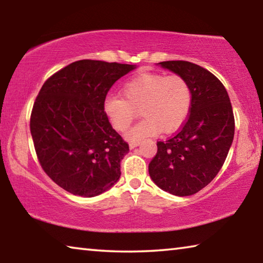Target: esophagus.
Returning <instances> with one entry per match:
<instances>
[{
	"label": "esophagus",
	"mask_w": 263,
	"mask_h": 263,
	"mask_svg": "<svg viewBox=\"0 0 263 263\" xmlns=\"http://www.w3.org/2000/svg\"><path fill=\"white\" fill-rule=\"evenodd\" d=\"M139 145V141H131L130 142V148H135L137 146Z\"/></svg>",
	"instance_id": "obj_1"
}]
</instances>
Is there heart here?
Segmentation results:
<instances>
[{
	"instance_id": "1",
	"label": "heart",
	"mask_w": 263,
	"mask_h": 263,
	"mask_svg": "<svg viewBox=\"0 0 263 263\" xmlns=\"http://www.w3.org/2000/svg\"><path fill=\"white\" fill-rule=\"evenodd\" d=\"M123 95H108L103 109L116 130L126 131L140 110L144 118L126 133L130 140L175 131L188 117L193 91L179 74L141 73L124 84Z\"/></svg>"
}]
</instances>
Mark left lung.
I'll list each match as a JSON object with an SVG mask.
<instances>
[{
	"label": "left lung",
	"instance_id": "8db88e82",
	"mask_svg": "<svg viewBox=\"0 0 263 263\" xmlns=\"http://www.w3.org/2000/svg\"><path fill=\"white\" fill-rule=\"evenodd\" d=\"M159 64L189 82L193 103L175 135L157 142L148 173L162 190L190 196L210 183L225 162L234 137L232 105L224 84L208 69L183 60Z\"/></svg>",
	"mask_w": 263,
	"mask_h": 263
}]
</instances>
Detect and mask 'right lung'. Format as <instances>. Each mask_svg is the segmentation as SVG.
Returning a JSON list of instances; mask_svg holds the SVG:
<instances>
[{"mask_svg": "<svg viewBox=\"0 0 263 263\" xmlns=\"http://www.w3.org/2000/svg\"><path fill=\"white\" fill-rule=\"evenodd\" d=\"M133 65L100 60L72 62L43 84L30 117L38 161L50 179L68 193L97 196L121 176L128 144L104 112L114 83Z\"/></svg>", "mask_w": 263, "mask_h": 263, "instance_id": "1", "label": "right lung"}]
</instances>
